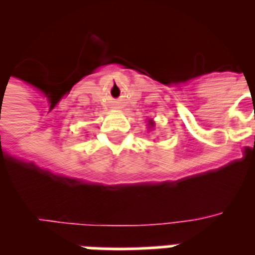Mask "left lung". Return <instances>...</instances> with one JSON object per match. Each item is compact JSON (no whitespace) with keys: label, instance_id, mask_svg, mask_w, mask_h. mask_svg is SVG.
<instances>
[{"label":"left lung","instance_id":"obj_1","mask_svg":"<svg viewBox=\"0 0 255 255\" xmlns=\"http://www.w3.org/2000/svg\"><path fill=\"white\" fill-rule=\"evenodd\" d=\"M154 126H155L154 122H153V120H149V128H153Z\"/></svg>","mask_w":255,"mask_h":255}]
</instances>
